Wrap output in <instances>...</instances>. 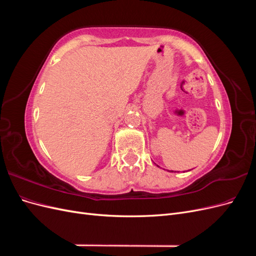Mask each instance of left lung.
<instances>
[{"label": "left lung", "mask_w": 256, "mask_h": 256, "mask_svg": "<svg viewBox=\"0 0 256 256\" xmlns=\"http://www.w3.org/2000/svg\"><path fill=\"white\" fill-rule=\"evenodd\" d=\"M172 172H173V171H172Z\"/></svg>", "instance_id": "obj_1"}]
</instances>
